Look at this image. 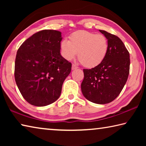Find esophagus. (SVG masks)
<instances>
[{
	"instance_id": "obj_1",
	"label": "esophagus",
	"mask_w": 146,
	"mask_h": 146,
	"mask_svg": "<svg viewBox=\"0 0 146 146\" xmlns=\"http://www.w3.org/2000/svg\"><path fill=\"white\" fill-rule=\"evenodd\" d=\"M72 68L73 70H76V69H77L78 67H77V66H76V65H75V64H73V65H72V68Z\"/></svg>"
}]
</instances>
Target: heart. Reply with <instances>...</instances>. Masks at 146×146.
<instances>
[{"label":"heart","mask_w":146,"mask_h":146,"mask_svg":"<svg viewBox=\"0 0 146 146\" xmlns=\"http://www.w3.org/2000/svg\"><path fill=\"white\" fill-rule=\"evenodd\" d=\"M70 40L64 39L60 43L62 54L68 60H71L78 52V58L84 66L89 68L99 66L107 55L109 44L102 34L78 31L70 36Z\"/></svg>","instance_id":"1"}]
</instances>
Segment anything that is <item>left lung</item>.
<instances>
[{
    "instance_id": "8db88e82",
    "label": "left lung",
    "mask_w": 146,
    "mask_h": 146,
    "mask_svg": "<svg viewBox=\"0 0 146 146\" xmlns=\"http://www.w3.org/2000/svg\"><path fill=\"white\" fill-rule=\"evenodd\" d=\"M106 38L109 49L99 66L83 70L81 84L84 97L90 102L105 104L114 100L122 91L129 73V53L123 42L115 35L99 30Z\"/></svg>"
}]
</instances>
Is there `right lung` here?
I'll return each instance as SVG.
<instances>
[{"label":"right lung","instance_id":"1","mask_svg":"<svg viewBox=\"0 0 146 146\" xmlns=\"http://www.w3.org/2000/svg\"><path fill=\"white\" fill-rule=\"evenodd\" d=\"M61 32L44 29L33 34L17 51L15 79L24 99L31 105L46 106L60 97L71 63L60 55Z\"/></svg>","mask_w":146,"mask_h":146}]
</instances>
